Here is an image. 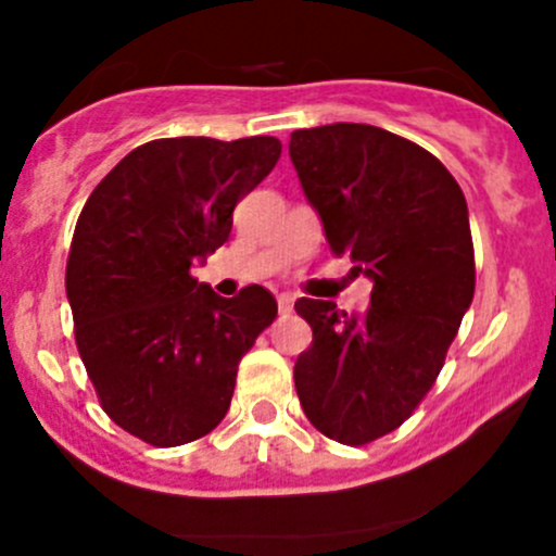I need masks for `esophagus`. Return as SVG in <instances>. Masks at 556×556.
<instances>
[{"label": "esophagus", "mask_w": 556, "mask_h": 556, "mask_svg": "<svg viewBox=\"0 0 556 556\" xmlns=\"http://www.w3.org/2000/svg\"><path fill=\"white\" fill-rule=\"evenodd\" d=\"M293 304H295V299L290 293H282V295H277V306H279V314H290L293 312Z\"/></svg>", "instance_id": "34e87169"}]
</instances>
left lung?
<instances>
[{"mask_svg": "<svg viewBox=\"0 0 556 556\" xmlns=\"http://www.w3.org/2000/svg\"><path fill=\"white\" fill-rule=\"evenodd\" d=\"M290 161L330 252L374 282L363 317L295 301L314 333L295 392L319 433L366 446L425 401L473 301L468 204L433 153L366 123L293 131Z\"/></svg>", "mask_w": 556, "mask_h": 556, "instance_id": "8db88e82", "label": "left lung"}]
</instances>
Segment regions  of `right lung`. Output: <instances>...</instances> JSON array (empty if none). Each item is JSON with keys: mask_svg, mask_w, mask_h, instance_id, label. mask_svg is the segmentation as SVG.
<instances>
[{"mask_svg": "<svg viewBox=\"0 0 556 556\" xmlns=\"http://www.w3.org/2000/svg\"><path fill=\"white\" fill-rule=\"evenodd\" d=\"M277 137L153 139L93 188L66 261L75 341L106 417L182 446L226 417L239 361L277 317L261 285L220 299L190 274L277 166Z\"/></svg>", "mask_w": 556, "mask_h": 556, "instance_id": "add662e5", "label": "right lung"}]
</instances>
